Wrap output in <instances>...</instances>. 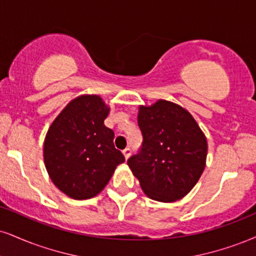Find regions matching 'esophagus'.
I'll list each match as a JSON object with an SVG mask.
<instances>
[{
    "instance_id": "1",
    "label": "esophagus",
    "mask_w": 256,
    "mask_h": 256,
    "mask_svg": "<svg viewBox=\"0 0 256 256\" xmlns=\"http://www.w3.org/2000/svg\"><path fill=\"white\" fill-rule=\"evenodd\" d=\"M122 154H124L125 158L128 160V158H130V155H131V149H130V148H126V149L122 150Z\"/></svg>"
}]
</instances>
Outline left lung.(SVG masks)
I'll use <instances>...</instances> for the list:
<instances>
[{
    "mask_svg": "<svg viewBox=\"0 0 256 256\" xmlns=\"http://www.w3.org/2000/svg\"><path fill=\"white\" fill-rule=\"evenodd\" d=\"M143 144L128 164L150 199L173 202L188 194L206 166L208 140L192 114L180 104L158 100L140 106Z\"/></svg>",
    "mask_w": 256,
    "mask_h": 256,
    "instance_id": "1",
    "label": "left lung"
}]
</instances>
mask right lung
Masks as SVG:
<instances>
[{
  "label": "right lung",
  "mask_w": 256,
  "mask_h": 256,
  "mask_svg": "<svg viewBox=\"0 0 256 256\" xmlns=\"http://www.w3.org/2000/svg\"><path fill=\"white\" fill-rule=\"evenodd\" d=\"M110 107L98 95H80L70 101L48 128L44 163L52 182L76 200L98 196L116 166L125 161L116 149L114 132L104 126Z\"/></svg>",
  "instance_id": "1"
}]
</instances>
